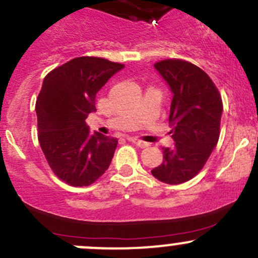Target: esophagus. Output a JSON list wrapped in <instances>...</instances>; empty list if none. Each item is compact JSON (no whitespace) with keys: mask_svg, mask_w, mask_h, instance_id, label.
Instances as JSON below:
<instances>
[{"mask_svg":"<svg viewBox=\"0 0 258 258\" xmlns=\"http://www.w3.org/2000/svg\"><path fill=\"white\" fill-rule=\"evenodd\" d=\"M128 140H129V142L134 143L135 145H138V147H140V148H145V147H148V145H149V144H148V143L143 142V140L138 139V138H134V137L128 138Z\"/></svg>","mask_w":258,"mask_h":258,"instance_id":"obj_1","label":"esophagus"}]
</instances>
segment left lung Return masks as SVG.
<instances>
[{
	"label": "left lung",
	"instance_id": "left-lung-1",
	"mask_svg": "<svg viewBox=\"0 0 258 258\" xmlns=\"http://www.w3.org/2000/svg\"><path fill=\"white\" fill-rule=\"evenodd\" d=\"M173 94L169 125L174 147L163 148V162L152 174L167 184L192 179L205 167L219 138L222 99L210 76L183 60L154 65Z\"/></svg>",
	"mask_w": 258,
	"mask_h": 258
}]
</instances>
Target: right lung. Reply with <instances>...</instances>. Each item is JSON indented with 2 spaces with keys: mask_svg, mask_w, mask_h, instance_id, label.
<instances>
[{
  "mask_svg": "<svg viewBox=\"0 0 258 258\" xmlns=\"http://www.w3.org/2000/svg\"><path fill=\"white\" fill-rule=\"evenodd\" d=\"M123 68V63L83 56L43 79L36 100L39 142L51 169L68 184H93L110 165L118 139L90 134L85 119L96 110L98 91Z\"/></svg>",
  "mask_w": 258,
  "mask_h": 258,
  "instance_id": "obj_1",
  "label": "right lung"
}]
</instances>
